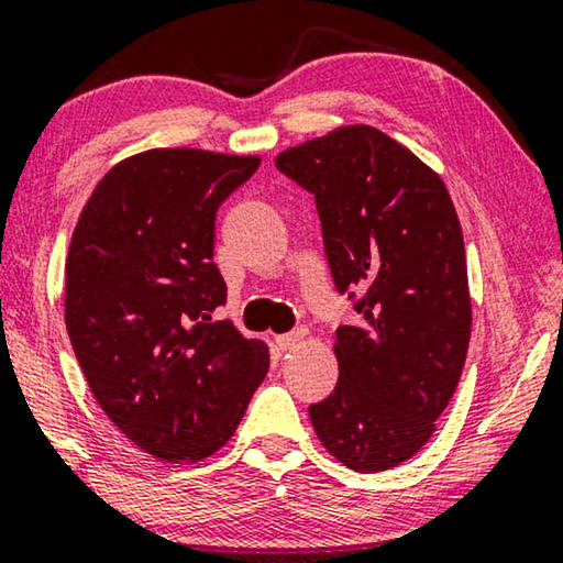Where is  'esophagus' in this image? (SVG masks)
Wrapping results in <instances>:
<instances>
[{"instance_id": "obj_1", "label": "esophagus", "mask_w": 563, "mask_h": 563, "mask_svg": "<svg viewBox=\"0 0 563 563\" xmlns=\"http://www.w3.org/2000/svg\"><path fill=\"white\" fill-rule=\"evenodd\" d=\"M303 339H306V331H292V333L278 335V339H275V343H278L280 351H290V349H296Z\"/></svg>"}]
</instances>
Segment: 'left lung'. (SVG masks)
<instances>
[{"instance_id": "obj_1", "label": "left lung", "mask_w": 563, "mask_h": 563, "mask_svg": "<svg viewBox=\"0 0 563 563\" xmlns=\"http://www.w3.org/2000/svg\"><path fill=\"white\" fill-rule=\"evenodd\" d=\"M275 166L316 197L335 290L362 292L358 323L335 331L339 384L310 422L346 467H397L432 438L467 356L455 205L430 166L364 123L285 148Z\"/></svg>"}]
</instances>
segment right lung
Listing matches in <instances>:
<instances>
[{
    "mask_svg": "<svg viewBox=\"0 0 563 563\" xmlns=\"http://www.w3.org/2000/svg\"><path fill=\"white\" fill-rule=\"evenodd\" d=\"M257 156L151 148L115 164L75 224L65 325L98 405L166 463L228 442L271 356L214 321L228 285L214 265L217 209L257 172Z\"/></svg>",
    "mask_w": 563,
    "mask_h": 563,
    "instance_id": "1",
    "label": "right lung"
}]
</instances>
